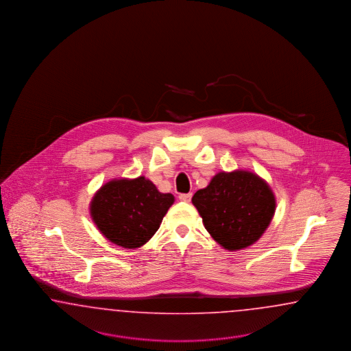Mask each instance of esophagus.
Wrapping results in <instances>:
<instances>
[{"instance_id":"obj_1","label":"esophagus","mask_w":351,"mask_h":351,"mask_svg":"<svg viewBox=\"0 0 351 351\" xmlns=\"http://www.w3.org/2000/svg\"><path fill=\"white\" fill-rule=\"evenodd\" d=\"M179 199H180L181 202H191V193H186V194H180V195H179Z\"/></svg>"}]
</instances>
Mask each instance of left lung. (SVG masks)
I'll return each instance as SVG.
<instances>
[{
    "instance_id": "8db88e82",
    "label": "left lung",
    "mask_w": 351,
    "mask_h": 351,
    "mask_svg": "<svg viewBox=\"0 0 351 351\" xmlns=\"http://www.w3.org/2000/svg\"><path fill=\"white\" fill-rule=\"evenodd\" d=\"M191 203L206 230L228 251H239L257 242L276 213L270 185L250 170L221 171L195 191Z\"/></svg>"
}]
</instances>
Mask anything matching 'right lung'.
Masks as SVG:
<instances>
[{"instance_id": "1", "label": "right lung", "mask_w": 351, "mask_h": 351, "mask_svg": "<svg viewBox=\"0 0 351 351\" xmlns=\"http://www.w3.org/2000/svg\"><path fill=\"white\" fill-rule=\"evenodd\" d=\"M173 202L171 193H160L145 176L121 178L96 191L90 202V216L109 242L135 250L160 229Z\"/></svg>"}]
</instances>
